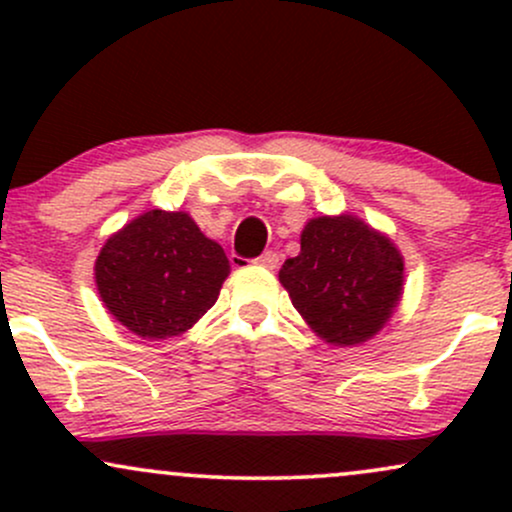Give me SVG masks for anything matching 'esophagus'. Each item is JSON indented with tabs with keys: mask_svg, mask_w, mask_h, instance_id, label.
<instances>
[{
	"mask_svg": "<svg viewBox=\"0 0 512 512\" xmlns=\"http://www.w3.org/2000/svg\"><path fill=\"white\" fill-rule=\"evenodd\" d=\"M255 264H260V267H264V269H276L279 267V255L269 250V252H264V255L257 257Z\"/></svg>",
	"mask_w": 512,
	"mask_h": 512,
	"instance_id": "esophagus-1",
	"label": "esophagus"
}]
</instances>
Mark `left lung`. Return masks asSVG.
Segmentation results:
<instances>
[{
    "mask_svg": "<svg viewBox=\"0 0 512 512\" xmlns=\"http://www.w3.org/2000/svg\"><path fill=\"white\" fill-rule=\"evenodd\" d=\"M293 308L322 342L358 346L390 322L404 293V257L351 214L305 223L301 252L279 269Z\"/></svg>",
    "mask_w": 512,
    "mask_h": 512,
    "instance_id": "obj_1",
    "label": "left lung"
}]
</instances>
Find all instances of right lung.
<instances>
[{
    "mask_svg": "<svg viewBox=\"0 0 512 512\" xmlns=\"http://www.w3.org/2000/svg\"><path fill=\"white\" fill-rule=\"evenodd\" d=\"M93 274L105 310L129 332L158 342L207 313L231 264L187 211L151 209L105 240Z\"/></svg>",
    "mask_w": 512,
    "mask_h": 512,
    "instance_id": "right-lung-1",
    "label": "right lung"
}]
</instances>
